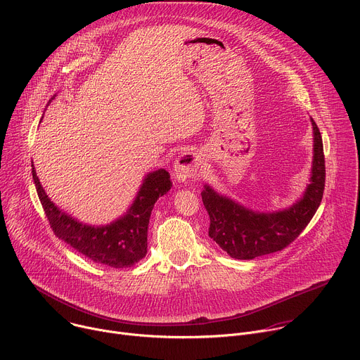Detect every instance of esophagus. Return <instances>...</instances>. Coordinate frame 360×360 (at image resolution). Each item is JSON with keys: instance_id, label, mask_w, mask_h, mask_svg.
I'll list each match as a JSON object with an SVG mask.
<instances>
[{"instance_id": "esophagus-1", "label": "esophagus", "mask_w": 360, "mask_h": 360, "mask_svg": "<svg viewBox=\"0 0 360 360\" xmlns=\"http://www.w3.org/2000/svg\"><path fill=\"white\" fill-rule=\"evenodd\" d=\"M175 176L178 181L195 179L200 174V158L196 153L185 152L178 157L175 164Z\"/></svg>"}]
</instances>
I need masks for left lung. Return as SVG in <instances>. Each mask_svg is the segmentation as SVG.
Masks as SVG:
<instances>
[{
  "label": "left lung",
  "instance_id": "obj_1",
  "mask_svg": "<svg viewBox=\"0 0 360 360\" xmlns=\"http://www.w3.org/2000/svg\"><path fill=\"white\" fill-rule=\"evenodd\" d=\"M312 125L315 155L311 184L303 198L290 208L274 214H258L205 185L200 196L211 219L208 235L232 258L253 259L285 249L316 214L325 191L326 171L322 135L314 120Z\"/></svg>",
  "mask_w": 360,
  "mask_h": 360
}]
</instances>
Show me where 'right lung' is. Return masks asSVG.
<instances>
[{"label":"right lung","mask_w":360,"mask_h":360,"mask_svg":"<svg viewBox=\"0 0 360 360\" xmlns=\"http://www.w3.org/2000/svg\"><path fill=\"white\" fill-rule=\"evenodd\" d=\"M32 179L45 217L56 236L92 262L115 269L131 268L146 255L148 225L153 205L172 186L168 171L152 172L145 178L127 215L107 226H89L75 221L51 202L34 168Z\"/></svg>","instance_id":"1"}]
</instances>
